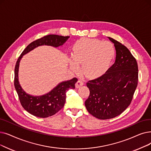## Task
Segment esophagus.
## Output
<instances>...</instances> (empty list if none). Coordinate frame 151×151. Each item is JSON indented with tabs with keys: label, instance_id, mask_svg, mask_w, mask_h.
I'll return each instance as SVG.
<instances>
[{
	"label": "esophagus",
	"instance_id": "1",
	"mask_svg": "<svg viewBox=\"0 0 151 151\" xmlns=\"http://www.w3.org/2000/svg\"><path fill=\"white\" fill-rule=\"evenodd\" d=\"M83 84H84V83H83L81 80H78V81L76 82V84H75V86H76V88H80V86H83Z\"/></svg>",
	"mask_w": 151,
	"mask_h": 151
}]
</instances>
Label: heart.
<instances>
[{
    "instance_id": "1",
    "label": "heart",
    "mask_w": 151,
    "mask_h": 151,
    "mask_svg": "<svg viewBox=\"0 0 151 151\" xmlns=\"http://www.w3.org/2000/svg\"><path fill=\"white\" fill-rule=\"evenodd\" d=\"M115 55V50L111 42L83 38L73 45L69 67L76 71L78 64L81 63L82 73L89 78H96L106 72Z\"/></svg>"
}]
</instances>
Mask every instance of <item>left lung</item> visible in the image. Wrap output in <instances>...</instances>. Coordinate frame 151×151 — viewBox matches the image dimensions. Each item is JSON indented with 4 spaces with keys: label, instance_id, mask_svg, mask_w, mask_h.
<instances>
[{
    "label": "left lung",
    "instance_id": "8db88e82",
    "mask_svg": "<svg viewBox=\"0 0 151 151\" xmlns=\"http://www.w3.org/2000/svg\"><path fill=\"white\" fill-rule=\"evenodd\" d=\"M115 62L106 73L90 80V91L85 106L97 119L106 120L120 115L130 104L138 81V68L134 57L127 47L113 38Z\"/></svg>",
    "mask_w": 151,
    "mask_h": 151
}]
</instances>
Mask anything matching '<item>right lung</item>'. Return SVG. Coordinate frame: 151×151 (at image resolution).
Instances as JSON below:
<instances>
[{
  "label": "right lung",
  "instance_id": "add662e5",
  "mask_svg": "<svg viewBox=\"0 0 151 151\" xmlns=\"http://www.w3.org/2000/svg\"><path fill=\"white\" fill-rule=\"evenodd\" d=\"M70 36L49 35L30 43L24 49L18 58L15 68L14 85L19 101L25 110L30 114L39 118H46L55 114L62 109L65 103L66 92L69 89H75L78 79L76 78L58 84L49 93L42 96H32L28 94L22 88L18 80V71L20 60L35 48L41 45H50L54 47L62 46Z\"/></svg>",
  "mask_w": 151,
  "mask_h": 151
}]
</instances>
